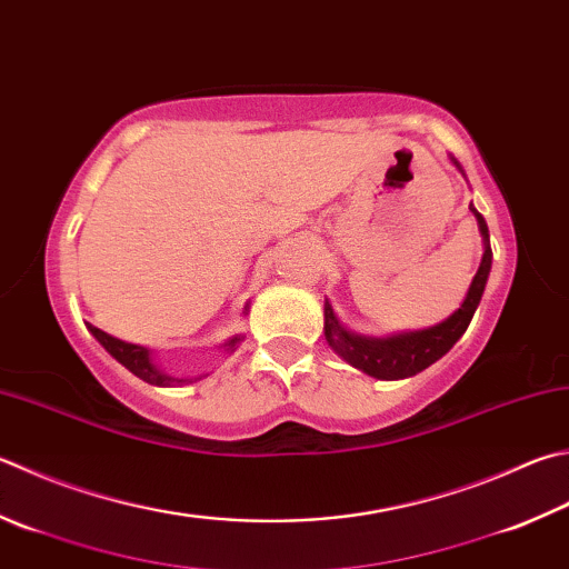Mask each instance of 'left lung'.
Segmentation results:
<instances>
[{"mask_svg": "<svg viewBox=\"0 0 569 569\" xmlns=\"http://www.w3.org/2000/svg\"><path fill=\"white\" fill-rule=\"evenodd\" d=\"M453 163L460 170L456 158H453ZM470 212L476 216L478 230H480V234H483V260H480L473 282H470V287H468L463 305H460L451 317L436 327L418 329V331H401V335L377 339V337L353 335V331L341 327V321L337 319L335 309H331L329 299H327L325 302V337L329 341V347L335 349L341 359L349 361L351 367L361 369L363 373H369V377H373V379L393 381V379L413 377V373L428 369L433 361L441 359L443 353L451 351L456 341L466 335L470 319H473V315H476L480 297H483V289L488 282L490 264H492V250H490V234H488L486 218L473 208V202H470Z\"/></svg>", "mask_w": 569, "mask_h": 569, "instance_id": "1", "label": "left lung"}]
</instances>
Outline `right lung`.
I'll return each mask as SVG.
<instances>
[{
	"mask_svg": "<svg viewBox=\"0 0 569 569\" xmlns=\"http://www.w3.org/2000/svg\"><path fill=\"white\" fill-rule=\"evenodd\" d=\"M244 312H248V307H244ZM86 327H89L91 335H93L96 339H99V345H101L106 351H109L118 363H123V367H126L128 371L136 373V377L143 379L146 383H153V386H173V383H186V381H188V379H173V377H168V373L160 371V369L156 367L153 357H151V349L138 347V345H128V341H121V339H116V337H111V335H106V331H101L99 327H93V325H86ZM240 341H242L240 335L232 337L230 341H224V349L234 351V347H238Z\"/></svg>",
	"mask_w": 569,
	"mask_h": 569,
	"instance_id": "add662e5",
	"label": "right lung"
}]
</instances>
